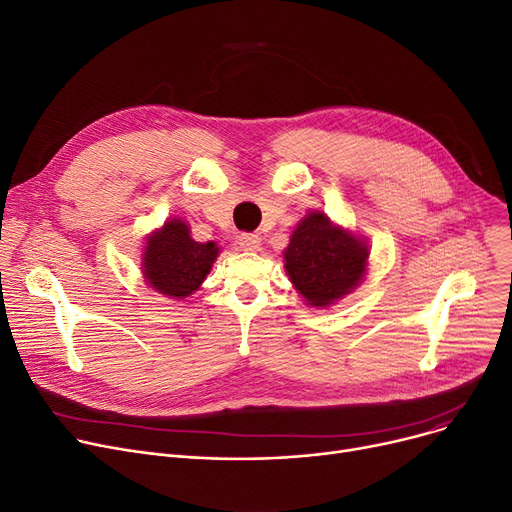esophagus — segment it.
<instances>
[{
  "instance_id": "1",
  "label": "esophagus",
  "mask_w": 512,
  "mask_h": 512,
  "mask_svg": "<svg viewBox=\"0 0 512 512\" xmlns=\"http://www.w3.org/2000/svg\"><path fill=\"white\" fill-rule=\"evenodd\" d=\"M238 247L242 251H259L261 249V238L257 234H240L238 236Z\"/></svg>"
}]
</instances>
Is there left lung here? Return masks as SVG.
I'll return each mask as SVG.
<instances>
[{
  "label": "left lung",
  "mask_w": 512,
  "mask_h": 512,
  "mask_svg": "<svg viewBox=\"0 0 512 512\" xmlns=\"http://www.w3.org/2000/svg\"><path fill=\"white\" fill-rule=\"evenodd\" d=\"M367 259L365 240L332 224L324 211L307 213L284 251L286 274L311 307H330L359 286Z\"/></svg>",
  "instance_id": "left-lung-1"
}]
</instances>
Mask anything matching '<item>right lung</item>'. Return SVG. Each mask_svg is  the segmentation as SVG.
<instances>
[{"instance_id":"obj_1","label":"right lung","mask_w":512,"mask_h":512,"mask_svg":"<svg viewBox=\"0 0 512 512\" xmlns=\"http://www.w3.org/2000/svg\"><path fill=\"white\" fill-rule=\"evenodd\" d=\"M218 255L215 242H197L186 222L172 218L147 236L143 276L155 292L180 301L203 284Z\"/></svg>"}]
</instances>
